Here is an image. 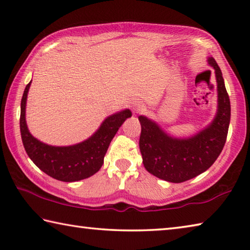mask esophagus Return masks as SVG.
<instances>
[{
    "instance_id": "1",
    "label": "esophagus",
    "mask_w": 250,
    "mask_h": 250,
    "mask_svg": "<svg viewBox=\"0 0 250 250\" xmlns=\"http://www.w3.org/2000/svg\"><path fill=\"white\" fill-rule=\"evenodd\" d=\"M131 107H132V109L135 112H141L143 110V104L140 103V101H133Z\"/></svg>"
}]
</instances>
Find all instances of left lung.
Segmentation results:
<instances>
[{
	"label": "left lung",
	"mask_w": 250,
	"mask_h": 250,
	"mask_svg": "<svg viewBox=\"0 0 250 250\" xmlns=\"http://www.w3.org/2000/svg\"><path fill=\"white\" fill-rule=\"evenodd\" d=\"M217 82V113L204 130L188 139L167 134L154 121L140 116V151L147 172L172 183H182L209 168L225 146L230 121V101L216 61L208 57Z\"/></svg>",
	"instance_id": "left-lung-1"
}]
</instances>
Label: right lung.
<instances>
[{"instance_id":"obj_1","label":"right lung","mask_w":250,"mask_h":250,"mask_svg":"<svg viewBox=\"0 0 250 250\" xmlns=\"http://www.w3.org/2000/svg\"><path fill=\"white\" fill-rule=\"evenodd\" d=\"M31 83L25 87L21 101L20 128L23 146L34 164L53 179L62 182H76L87 179L100 170L110 142L125 119L131 117V111L125 109L108 117L100 128L86 141L69 146H53L37 140L29 133L25 108Z\"/></svg>"}]
</instances>
